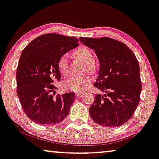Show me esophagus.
Masks as SVG:
<instances>
[{"mask_svg":"<svg viewBox=\"0 0 159 159\" xmlns=\"http://www.w3.org/2000/svg\"><path fill=\"white\" fill-rule=\"evenodd\" d=\"M82 96H83V94L82 93H77V94H75V97H76L77 98H81Z\"/></svg>","mask_w":159,"mask_h":159,"instance_id":"esophagus-1","label":"esophagus"}]
</instances>
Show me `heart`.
<instances>
[{
    "mask_svg": "<svg viewBox=\"0 0 159 159\" xmlns=\"http://www.w3.org/2000/svg\"><path fill=\"white\" fill-rule=\"evenodd\" d=\"M74 55L77 59L81 60L86 65V70L88 72H93L95 70L94 63V55L91 50L87 48H80L75 51ZM57 67L61 74L67 76L69 73L68 69V55L64 54L59 58ZM91 82V80L87 77H72L63 82V87L65 89L76 92H81L87 89Z\"/></svg>",
    "mask_w": 159,
    "mask_h": 159,
    "instance_id": "1",
    "label": "heart"
}]
</instances>
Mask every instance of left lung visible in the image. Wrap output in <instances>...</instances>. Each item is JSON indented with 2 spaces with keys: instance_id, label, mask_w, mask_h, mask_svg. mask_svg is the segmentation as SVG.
<instances>
[{
  "instance_id": "obj_1",
  "label": "left lung",
  "mask_w": 159,
  "mask_h": 159,
  "mask_svg": "<svg viewBox=\"0 0 159 159\" xmlns=\"http://www.w3.org/2000/svg\"><path fill=\"white\" fill-rule=\"evenodd\" d=\"M94 50L99 70L94 86L103 94L95 95L89 109L95 123L116 127L129 121L140 101V70L135 55L127 45L114 39L80 38Z\"/></svg>"
}]
</instances>
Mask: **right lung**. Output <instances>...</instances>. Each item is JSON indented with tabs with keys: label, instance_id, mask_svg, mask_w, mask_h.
<instances>
[{
	"label": "right lung",
	"instance_id": "right-lung-1",
	"mask_svg": "<svg viewBox=\"0 0 159 159\" xmlns=\"http://www.w3.org/2000/svg\"><path fill=\"white\" fill-rule=\"evenodd\" d=\"M78 42L76 38L48 33L34 39L22 52L16 72L17 94L25 114L35 123L55 125L69 114L75 93L54 97L56 87L52 83L61 79L59 58L77 47Z\"/></svg>",
	"mask_w": 159,
	"mask_h": 159
}]
</instances>
